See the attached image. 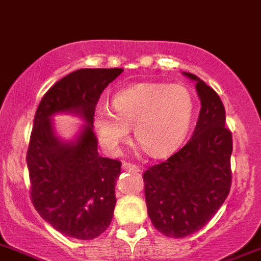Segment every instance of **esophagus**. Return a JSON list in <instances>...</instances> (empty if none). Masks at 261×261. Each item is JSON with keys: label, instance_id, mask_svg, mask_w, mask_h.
I'll return each instance as SVG.
<instances>
[{"label": "esophagus", "instance_id": "1", "mask_svg": "<svg viewBox=\"0 0 261 261\" xmlns=\"http://www.w3.org/2000/svg\"><path fill=\"white\" fill-rule=\"evenodd\" d=\"M122 169H124V170H126V171H136V173H137V171H140V168L139 166H136V165H133V164H129V162H124V164H122Z\"/></svg>", "mask_w": 261, "mask_h": 261}]
</instances>
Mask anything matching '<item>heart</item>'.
<instances>
[{
	"instance_id": "1",
	"label": "heart",
	"mask_w": 261,
	"mask_h": 261,
	"mask_svg": "<svg viewBox=\"0 0 261 261\" xmlns=\"http://www.w3.org/2000/svg\"><path fill=\"white\" fill-rule=\"evenodd\" d=\"M113 114L96 108L92 122L97 140L116 154L128 140L130 128L136 141L150 157L170 154L181 145L193 119L194 103L186 87L145 82L122 88L112 97Z\"/></svg>"
}]
</instances>
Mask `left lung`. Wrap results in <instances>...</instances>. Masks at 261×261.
<instances>
[{
	"label": "left lung",
	"mask_w": 261,
	"mask_h": 261,
	"mask_svg": "<svg viewBox=\"0 0 261 261\" xmlns=\"http://www.w3.org/2000/svg\"><path fill=\"white\" fill-rule=\"evenodd\" d=\"M195 82L200 111L188 144L165 162L144 173L148 215L169 238L199 231L224 203L231 186V132L224 126L226 111L218 93L203 80Z\"/></svg>",
	"instance_id": "left-lung-1"
}]
</instances>
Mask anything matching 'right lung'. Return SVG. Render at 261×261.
<instances>
[{
    "instance_id": "1",
    "label": "right lung",
    "mask_w": 261,
    "mask_h": 261,
    "mask_svg": "<svg viewBox=\"0 0 261 261\" xmlns=\"http://www.w3.org/2000/svg\"><path fill=\"white\" fill-rule=\"evenodd\" d=\"M122 71H73L46 92L35 113L26 157L33 204L55 230L75 239H95L112 222L121 162L99 155L92 116L104 88ZM57 114L85 124L72 139H63L55 129Z\"/></svg>"
}]
</instances>
